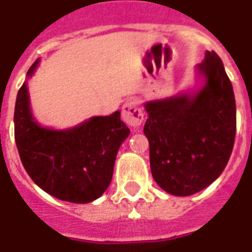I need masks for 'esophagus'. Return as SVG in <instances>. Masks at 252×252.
Wrapping results in <instances>:
<instances>
[{
    "mask_svg": "<svg viewBox=\"0 0 252 252\" xmlns=\"http://www.w3.org/2000/svg\"><path fill=\"white\" fill-rule=\"evenodd\" d=\"M122 119L129 126L138 127L144 121V112L134 100H127L122 107Z\"/></svg>",
    "mask_w": 252,
    "mask_h": 252,
    "instance_id": "obj_1",
    "label": "esophagus"
}]
</instances>
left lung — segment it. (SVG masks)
Segmentation results:
<instances>
[{
	"mask_svg": "<svg viewBox=\"0 0 252 252\" xmlns=\"http://www.w3.org/2000/svg\"><path fill=\"white\" fill-rule=\"evenodd\" d=\"M205 85L195 94L148 101L144 134L153 179L186 197L213 183L228 164L236 134V103L222 61L206 51L198 65Z\"/></svg>",
	"mask_w": 252,
	"mask_h": 252,
	"instance_id": "obj_1",
	"label": "left lung"
}]
</instances>
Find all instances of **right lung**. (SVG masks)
Returning <instances> with one entry per match:
<instances>
[{
	"instance_id": "add662e5",
	"label": "right lung",
	"mask_w": 252,
	"mask_h": 252,
	"mask_svg": "<svg viewBox=\"0 0 252 252\" xmlns=\"http://www.w3.org/2000/svg\"><path fill=\"white\" fill-rule=\"evenodd\" d=\"M36 60L27 73L31 77ZM130 134L121 111L89 118L73 129L42 127L32 117L27 83L15 106V140L27 174L61 201L88 203L110 186L119 146Z\"/></svg>"
}]
</instances>
